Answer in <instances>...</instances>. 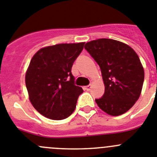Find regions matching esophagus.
<instances>
[{
  "instance_id": "obj_1",
  "label": "esophagus",
  "mask_w": 157,
  "mask_h": 157,
  "mask_svg": "<svg viewBox=\"0 0 157 157\" xmlns=\"http://www.w3.org/2000/svg\"><path fill=\"white\" fill-rule=\"evenodd\" d=\"M90 88H91V85H87L86 86V87H84V89H85L86 90H90Z\"/></svg>"
}]
</instances>
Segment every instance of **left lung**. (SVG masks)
<instances>
[{
    "label": "left lung",
    "mask_w": 157,
    "mask_h": 157,
    "mask_svg": "<svg viewBox=\"0 0 157 157\" xmlns=\"http://www.w3.org/2000/svg\"><path fill=\"white\" fill-rule=\"evenodd\" d=\"M101 70L105 94L96 99L105 113L118 116L134 105L141 94L144 69L139 56L127 44L111 39H98L84 46Z\"/></svg>",
    "instance_id": "left-lung-1"
}]
</instances>
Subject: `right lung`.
Returning <instances> with one entry per match:
<instances>
[{"label": "right lung", "mask_w": 157, "mask_h": 157, "mask_svg": "<svg viewBox=\"0 0 157 157\" xmlns=\"http://www.w3.org/2000/svg\"><path fill=\"white\" fill-rule=\"evenodd\" d=\"M85 42L61 43L39 49L30 61L25 84L32 106L43 116L62 120L75 110L83 89L74 84L73 63Z\"/></svg>", "instance_id": "right-lung-1"}]
</instances>
